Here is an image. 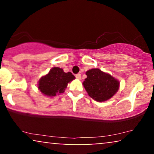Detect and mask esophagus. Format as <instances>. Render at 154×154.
<instances>
[{
    "label": "esophagus",
    "mask_w": 154,
    "mask_h": 154,
    "mask_svg": "<svg viewBox=\"0 0 154 154\" xmlns=\"http://www.w3.org/2000/svg\"><path fill=\"white\" fill-rule=\"evenodd\" d=\"M75 78H76L77 79H81V75L80 74V73H78V74L75 75Z\"/></svg>",
    "instance_id": "34e87169"
}]
</instances>
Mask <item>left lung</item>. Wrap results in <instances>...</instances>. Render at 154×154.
Returning <instances> with one entry per match:
<instances>
[{"mask_svg": "<svg viewBox=\"0 0 154 154\" xmlns=\"http://www.w3.org/2000/svg\"><path fill=\"white\" fill-rule=\"evenodd\" d=\"M85 74L87 78L83 85L88 95L97 102H103L110 100L119 89V80L100 69H90Z\"/></svg>", "mask_w": 154, "mask_h": 154, "instance_id": "obj_1", "label": "left lung"}]
</instances>
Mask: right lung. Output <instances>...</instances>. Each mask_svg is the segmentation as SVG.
Returning a JSON list of instances; mask_svg holds the SVG:
<instances>
[{
    "label": "right lung",
    "mask_w": 154,
    "mask_h": 154,
    "mask_svg": "<svg viewBox=\"0 0 154 154\" xmlns=\"http://www.w3.org/2000/svg\"><path fill=\"white\" fill-rule=\"evenodd\" d=\"M74 79L71 72L65 73L60 67H53L39 79L38 88L45 96L53 97L64 92L68 83Z\"/></svg>",
    "instance_id": "1"
}]
</instances>
